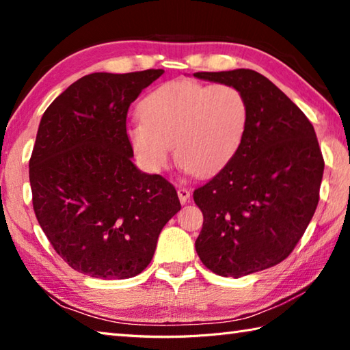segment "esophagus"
<instances>
[{
	"instance_id": "obj_1",
	"label": "esophagus",
	"mask_w": 350,
	"mask_h": 350,
	"mask_svg": "<svg viewBox=\"0 0 350 350\" xmlns=\"http://www.w3.org/2000/svg\"><path fill=\"white\" fill-rule=\"evenodd\" d=\"M177 196H179L180 204H187L189 200V191L187 188H179L177 189Z\"/></svg>"
}]
</instances>
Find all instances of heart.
Masks as SVG:
<instances>
[{"label": "heart", "mask_w": 350, "mask_h": 350, "mask_svg": "<svg viewBox=\"0 0 350 350\" xmlns=\"http://www.w3.org/2000/svg\"><path fill=\"white\" fill-rule=\"evenodd\" d=\"M248 103L228 85L170 81L140 103L142 120L128 125V140L144 167L161 173L171 146L180 167L210 174L227 165L239 150L248 126Z\"/></svg>", "instance_id": "heart-1"}]
</instances>
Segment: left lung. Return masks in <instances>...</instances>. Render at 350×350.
<instances>
[{
    "instance_id": "8db88e82",
    "label": "left lung",
    "mask_w": 350,
    "mask_h": 350,
    "mask_svg": "<svg viewBox=\"0 0 350 350\" xmlns=\"http://www.w3.org/2000/svg\"><path fill=\"white\" fill-rule=\"evenodd\" d=\"M234 86L248 103L244 140L225 167L194 189L204 215L196 252L206 269L241 278L286 259L319 199L324 161L304 112L252 69L196 72Z\"/></svg>"
}]
</instances>
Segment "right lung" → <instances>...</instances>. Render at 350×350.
Segmentation results:
<instances>
[{
    "mask_svg": "<svg viewBox=\"0 0 350 350\" xmlns=\"http://www.w3.org/2000/svg\"><path fill=\"white\" fill-rule=\"evenodd\" d=\"M162 74L85 75L41 117L29 162L33 211L55 252L80 273H142L180 210L168 180L133 163L126 134L129 105Z\"/></svg>",
    "mask_w": 350,
    "mask_h": 350,
    "instance_id": "obj_1",
    "label": "right lung"
}]
</instances>
